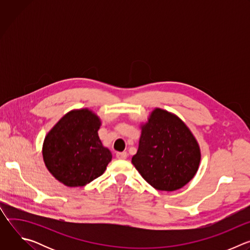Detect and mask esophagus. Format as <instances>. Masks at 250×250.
<instances>
[{
  "instance_id": "34e87169",
  "label": "esophagus",
  "mask_w": 250,
  "mask_h": 250,
  "mask_svg": "<svg viewBox=\"0 0 250 250\" xmlns=\"http://www.w3.org/2000/svg\"><path fill=\"white\" fill-rule=\"evenodd\" d=\"M116 156H117L118 159H126L127 153H126V152H118V153L116 154Z\"/></svg>"
}]
</instances>
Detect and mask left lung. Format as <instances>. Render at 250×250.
<instances>
[{"instance_id":"8db88e82","label":"left lung","mask_w":250,"mask_h":250,"mask_svg":"<svg viewBox=\"0 0 250 250\" xmlns=\"http://www.w3.org/2000/svg\"><path fill=\"white\" fill-rule=\"evenodd\" d=\"M138 149L131 162L142 178L160 191H175L198 171L201 150L189 127L176 115L156 108L141 125Z\"/></svg>"}]
</instances>
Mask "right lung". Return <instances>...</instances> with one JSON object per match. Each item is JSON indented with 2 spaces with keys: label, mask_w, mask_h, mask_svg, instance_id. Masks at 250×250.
<instances>
[{
  "label": "right lung",
  "mask_w": 250,
  "mask_h": 250,
  "mask_svg": "<svg viewBox=\"0 0 250 250\" xmlns=\"http://www.w3.org/2000/svg\"><path fill=\"white\" fill-rule=\"evenodd\" d=\"M100 118L89 109L67 113L44 138L42 156L48 171L68 187H83L100 177L112 160L98 135Z\"/></svg>",
  "instance_id": "1"
}]
</instances>
